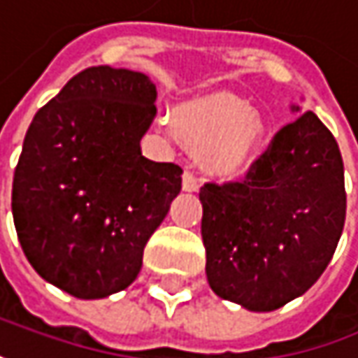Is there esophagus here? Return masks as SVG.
<instances>
[{"instance_id": "1", "label": "esophagus", "mask_w": 358, "mask_h": 358, "mask_svg": "<svg viewBox=\"0 0 358 358\" xmlns=\"http://www.w3.org/2000/svg\"><path fill=\"white\" fill-rule=\"evenodd\" d=\"M183 191L193 193V191H199V179L193 175V171H185L183 173Z\"/></svg>"}]
</instances>
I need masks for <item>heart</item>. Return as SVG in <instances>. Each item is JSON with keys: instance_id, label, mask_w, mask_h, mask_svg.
<instances>
[{"instance_id": "b5f03b06", "label": "heart", "mask_w": 358, "mask_h": 358, "mask_svg": "<svg viewBox=\"0 0 358 358\" xmlns=\"http://www.w3.org/2000/svg\"><path fill=\"white\" fill-rule=\"evenodd\" d=\"M175 133L195 152H207V167L222 177H236L250 167L262 141V122L243 102L207 99L175 118Z\"/></svg>"}]
</instances>
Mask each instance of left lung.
<instances>
[{
    "label": "left lung",
    "instance_id": "1",
    "mask_svg": "<svg viewBox=\"0 0 358 358\" xmlns=\"http://www.w3.org/2000/svg\"><path fill=\"white\" fill-rule=\"evenodd\" d=\"M199 199L211 290L270 313L304 294L336 250L347 215L343 157L308 110L278 131L243 181L206 183Z\"/></svg>",
    "mask_w": 358,
    "mask_h": 358
}]
</instances>
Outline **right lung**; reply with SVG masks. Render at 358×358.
<instances>
[{
	"instance_id": "right-lung-1",
	"label": "right lung",
	"mask_w": 358,
	"mask_h": 358,
	"mask_svg": "<svg viewBox=\"0 0 358 358\" xmlns=\"http://www.w3.org/2000/svg\"><path fill=\"white\" fill-rule=\"evenodd\" d=\"M149 76L82 70L42 106L13 173L11 213L31 268L82 300L131 286L181 191L183 169L143 157L157 115Z\"/></svg>"
}]
</instances>
